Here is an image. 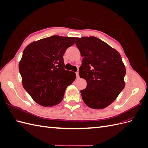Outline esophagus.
<instances>
[{
    "label": "esophagus",
    "instance_id": "34e87169",
    "mask_svg": "<svg viewBox=\"0 0 148 148\" xmlns=\"http://www.w3.org/2000/svg\"><path fill=\"white\" fill-rule=\"evenodd\" d=\"M76 75H77V78H79V73H78V71H77V72H76Z\"/></svg>",
    "mask_w": 148,
    "mask_h": 148
}]
</instances>
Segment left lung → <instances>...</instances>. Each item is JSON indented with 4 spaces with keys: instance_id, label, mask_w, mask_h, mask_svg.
<instances>
[{
    "instance_id": "1",
    "label": "left lung",
    "mask_w": 148,
    "mask_h": 148,
    "mask_svg": "<svg viewBox=\"0 0 148 148\" xmlns=\"http://www.w3.org/2000/svg\"><path fill=\"white\" fill-rule=\"evenodd\" d=\"M82 60L80 78L87 86L81 90L82 99L90 108L102 109L111 104L125 85L126 69L119 52L99 38H76Z\"/></svg>"
}]
</instances>
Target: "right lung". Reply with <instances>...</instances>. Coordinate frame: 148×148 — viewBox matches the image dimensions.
Here are the masks:
<instances>
[{"label":"right lung","mask_w":148,"mask_h":148,"mask_svg":"<svg viewBox=\"0 0 148 148\" xmlns=\"http://www.w3.org/2000/svg\"><path fill=\"white\" fill-rule=\"evenodd\" d=\"M75 39L52 36L31 42L24 49L19 63L22 84L38 104H59L67 86L75 81V73L64 69L63 56Z\"/></svg>","instance_id":"right-lung-1"}]
</instances>
